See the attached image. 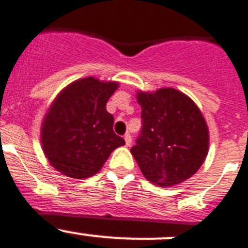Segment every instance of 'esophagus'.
I'll use <instances>...</instances> for the list:
<instances>
[{"instance_id":"1","label":"esophagus","mask_w":248,"mask_h":248,"mask_svg":"<svg viewBox=\"0 0 248 248\" xmlns=\"http://www.w3.org/2000/svg\"><path fill=\"white\" fill-rule=\"evenodd\" d=\"M124 142H126L127 147H129V145H131L132 137H131V135H129V133H126V135H124Z\"/></svg>"}]
</instances>
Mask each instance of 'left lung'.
I'll return each instance as SVG.
<instances>
[{
    "instance_id": "obj_1",
    "label": "left lung",
    "mask_w": 248,
    "mask_h": 248,
    "mask_svg": "<svg viewBox=\"0 0 248 248\" xmlns=\"http://www.w3.org/2000/svg\"><path fill=\"white\" fill-rule=\"evenodd\" d=\"M142 131L131 148L145 179L160 187L186 181L204 163L209 131L198 106L173 89L137 93Z\"/></svg>"
}]
</instances>
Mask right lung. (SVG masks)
<instances>
[{
  "mask_svg": "<svg viewBox=\"0 0 248 248\" xmlns=\"http://www.w3.org/2000/svg\"><path fill=\"white\" fill-rule=\"evenodd\" d=\"M117 82L87 77L67 85L46 112L41 144L51 166L72 179H87L103 168L111 153L124 144L113 132L106 103Z\"/></svg>",
  "mask_w": 248,
  "mask_h": 248,
  "instance_id": "1",
  "label": "right lung"
}]
</instances>
